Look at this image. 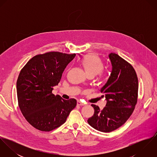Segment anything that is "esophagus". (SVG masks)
<instances>
[{"instance_id": "obj_1", "label": "esophagus", "mask_w": 157, "mask_h": 157, "mask_svg": "<svg viewBox=\"0 0 157 157\" xmlns=\"http://www.w3.org/2000/svg\"><path fill=\"white\" fill-rule=\"evenodd\" d=\"M85 104L84 103H83V102H82V101H77V105H78V106H83V105H85Z\"/></svg>"}]
</instances>
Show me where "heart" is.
Here are the masks:
<instances>
[{
  "label": "heart",
  "instance_id": "1",
  "mask_svg": "<svg viewBox=\"0 0 157 157\" xmlns=\"http://www.w3.org/2000/svg\"><path fill=\"white\" fill-rule=\"evenodd\" d=\"M80 63L87 75H95L98 73L101 74L104 67V63L102 60L94 54H88L84 56L80 59Z\"/></svg>",
  "mask_w": 157,
  "mask_h": 157
}]
</instances>
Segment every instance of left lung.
I'll use <instances>...</instances> for the list:
<instances>
[{
  "label": "left lung",
  "instance_id": "1",
  "mask_svg": "<svg viewBox=\"0 0 157 157\" xmlns=\"http://www.w3.org/2000/svg\"><path fill=\"white\" fill-rule=\"evenodd\" d=\"M111 75L101 88V97H105L106 106L100 110L92 105L94 114L88 123L94 129L109 132L121 126L131 117L137 102L138 82L132 66L118 54L111 52Z\"/></svg>",
  "mask_w": 157,
  "mask_h": 157
}]
</instances>
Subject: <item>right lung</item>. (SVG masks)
<instances>
[{
    "label": "right lung",
    "instance_id": "obj_1",
    "mask_svg": "<svg viewBox=\"0 0 157 157\" xmlns=\"http://www.w3.org/2000/svg\"><path fill=\"white\" fill-rule=\"evenodd\" d=\"M75 55L60 52L39 54L21 71L17 80L19 106L27 121L36 129L49 132L57 128L76 106L75 99L64 100L52 93Z\"/></svg>",
    "mask_w": 157,
    "mask_h": 157
}]
</instances>
